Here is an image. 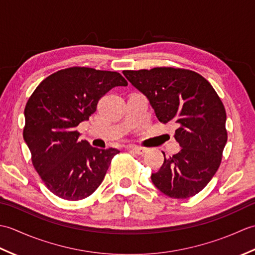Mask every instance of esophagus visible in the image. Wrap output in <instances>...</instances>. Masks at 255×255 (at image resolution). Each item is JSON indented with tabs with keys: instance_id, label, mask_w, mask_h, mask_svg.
<instances>
[{
	"instance_id": "esophagus-1",
	"label": "esophagus",
	"mask_w": 255,
	"mask_h": 255,
	"mask_svg": "<svg viewBox=\"0 0 255 255\" xmlns=\"http://www.w3.org/2000/svg\"><path fill=\"white\" fill-rule=\"evenodd\" d=\"M129 150H131V151H133L134 153L136 154H138V155H141V154H143L145 151H147V149L145 148H142V147H138V145H128L127 147Z\"/></svg>"
}]
</instances>
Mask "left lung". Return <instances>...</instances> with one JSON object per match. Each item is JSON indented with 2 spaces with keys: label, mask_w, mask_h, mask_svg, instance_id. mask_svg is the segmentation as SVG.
Returning a JSON list of instances; mask_svg holds the SVG:
<instances>
[{
  "label": "left lung",
  "mask_w": 255,
  "mask_h": 255,
  "mask_svg": "<svg viewBox=\"0 0 255 255\" xmlns=\"http://www.w3.org/2000/svg\"><path fill=\"white\" fill-rule=\"evenodd\" d=\"M147 97L162 123L174 122L180 152L152 173L154 186L171 198L194 196L217 172L227 142L226 111L213 86L191 70L153 68L123 71Z\"/></svg>",
  "instance_id": "1"
}]
</instances>
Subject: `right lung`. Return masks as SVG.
<instances>
[{
    "mask_svg": "<svg viewBox=\"0 0 255 255\" xmlns=\"http://www.w3.org/2000/svg\"><path fill=\"white\" fill-rule=\"evenodd\" d=\"M127 85L118 72L73 67L49 75L29 97L24 112V140L34 167L56 196L80 200L101 185L119 151L80 141L75 127L89 121L108 91Z\"/></svg>",
    "mask_w": 255,
    "mask_h": 255,
    "instance_id": "1",
    "label": "right lung"
}]
</instances>
